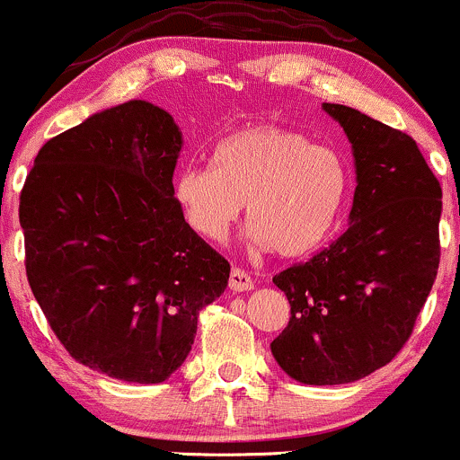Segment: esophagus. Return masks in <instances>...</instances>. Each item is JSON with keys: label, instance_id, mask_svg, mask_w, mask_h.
<instances>
[{"label": "esophagus", "instance_id": "34e87169", "mask_svg": "<svg viewBox=\"0 0 460 460\" xmlns=\"http://www.w3.org/2000/svg\"><path fill=\"white\" fill-rule=\"evenodd\" d=\"M228 288L232 291H252V289H254V280H252V276L248 274V271H243L239 268H232Z\"/></svg>", "mask_w": 460, "mask_h": 460}]
</instances>
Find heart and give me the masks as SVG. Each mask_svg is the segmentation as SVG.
<instances>
[{"instance_id": "heart-1", "label": "heart", "mask_w": 460, "mask_h": 460, "mask_svg": "<svg viewBox=\"0 0 460 460\" xmlns=\"http://www.w3.org/2000/svg\"><path fill=\"white\" fill-rule=\"evenodd\" d=\"M347 169L333 149L283 127L259 125L224 137L212 166L177 172L175 201L195 234L224 241L245 201L250 236L285 259L329 236L347 197Z\"/></svg>"}]
</instances>
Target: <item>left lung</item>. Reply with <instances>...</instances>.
Segmentation results:
<instances>
[{
  "instance_id": "8db88e82",
  "label": "left lung",
  "mask_w": 460,
  "mask_h": 460,
  "mask_svg": "<svg viewBox=\"0 0 460 460\" xmlns=\"http://www.w3.org/2000/svg\"><path fill=\"white\" fill-rule=\"evenodd\" d=\"M355 157L349 228L307 263L274 276L291 307L271 355L291 379L335 386L386 367L437 279L441 184L408 133L324 102Z\"/></svg>"
}]
</instances>
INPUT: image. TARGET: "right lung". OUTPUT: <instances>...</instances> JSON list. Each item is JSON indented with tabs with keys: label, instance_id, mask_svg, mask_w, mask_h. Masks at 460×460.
Returning a JSON list of instances; mask_svg holds the SVG:
<instances>
[{
	"label": "right lung",
	"instance_id": "1",
	"mask_svg": "<svg viewBox=\"0 0 460 460\" xmlns=\"http://www.w3.org/2000/svg\"><path fill=\"white\" fill-rule=\"evenodd\" d=\"M181 145L171 113L122 102L48 140L19 197L48 324L76 362L122 382L169 379L230 279L175 201Z\"/></svg>",
	"mask_w": 460,
	"mask_h": 460
}]
</instances>
